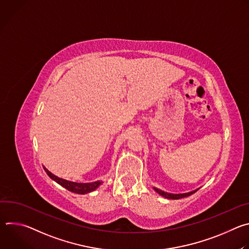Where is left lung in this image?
Returning <instances> with one entry per match:
<instances>
[{
  "instance_id": "8db88e82",
  "label": "left lung",
  "mask_w": 249,
  "mask_h": 249,
  "mask_svg": "<svg viewBox=\"0 0 249 249\" xmlns=\"http://www.w3.org/2000/svg\"><path fill=\"white\" fill-rule=\"evenodd\" d=\"M155 191L158 192L160 195H161L162 197L164 198H167V199H181V198H184V197H188L190 195H192L193 193H195L197 190H194V191H191V192H188V193H183V194H171V193H167V192H164V191H161L156 187H154Z\"/></svg>"
}]
</instances>
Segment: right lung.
Here are the masks:
<instances>
[{
	"mask_svg": "<svg viewBox=\"0 0 249 249\" xmlns=\"http://www.w3.org/2000/svg\"><path fill=\"white\" fill-rule=\"evenodd\" d=\"M43 168H44V170L46 171V173L48 174V176L50 177L51 179H53L54 181H56L58 184H60L64 188L68 189L69 191L74 192V193H78V194L89 193V192L95 190L102 183L99 180L94 181V182H90V183H77V182H73V181H69V180L60 178V177L54 175L45 166H43Z\"/></svg>",
	"mask_w": 249,
	"mask_h": 249,
	"instance_id": "right-lung-1",
	"label": "right lung"
}]
</instances>
